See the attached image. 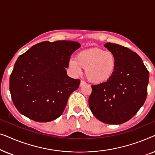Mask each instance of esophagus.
Masks as SVG:
<instances>
[{
    "label": "esophagus",
    "mask_w": 155,
    "mask_h": 155,
    "mask_svg": "<svg viewBox=\"0 0 155 155\" xmlns=\"http://www.w3.org/2000/svg\"><path fill=\"white\" fill-rule=\"evenodd\" d=\"M87 83L84 81H83V80H81V81H80V86H82V85H84V84H86Z\"/></svg>",
    "instance_id": "esophagus-1"
}]
</instances>
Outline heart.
I'll return each instance as SVG.
<instances>
[{
    "label": "heart",
    "instance_id": "1",
    "mask_svg": "<svg viewBox=\"0 0 155 155\" xmlns=\"http://www.w3.org/2000/svg\"><path fill=\"white\" fill-rule=\"evenodd\" d=\"M117 60L113 52L100 48H92L78 53L76 59L71 58L69 68L74 75H80L82 68L90 82L100 84L108 81L116 71Z\"/></svg>",
    "mask_w": 155,
    "mask_h": 155
}]
</instances>
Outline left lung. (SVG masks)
Instances as JSON below:
<instances>
[{
  "label": "left lung",
  "instance_id": "obj_1",
  "mask_svg": "<svg viewBox=\"0 0 155 155\" xmlns=\"http://www.w3.org/2000/svg\"><path fill=\"white\" fill-rule=\"evenodd\" d=\"M117 60L113 76L92 85L89 106L95 117L108 124H121L132 118L145 103L149 72L135 52L119 44L107 43Z\"/></svg>",
  "mask_w": 155,
  "mask_h": 155
}]
</instances>
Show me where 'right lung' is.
I'll return each instance as SVG.
<instances>
[{"label": "right lung", "instance_id": "obj_1", "mask_svg": "<svg viewBox=\"0 0 155 155\" xmlns=\"http://www.w3.org/2000/svg\"><path fill=\"white\" fill-rule=\"evenodd\" d=\"M80 47L72 41H43L18 57L10 77L16 109L37 122L51 121L64 111L80 80L67 75L72 54Z\"/></svg>", "mask_w": 155, "mask_h": 155}]
</instances>
